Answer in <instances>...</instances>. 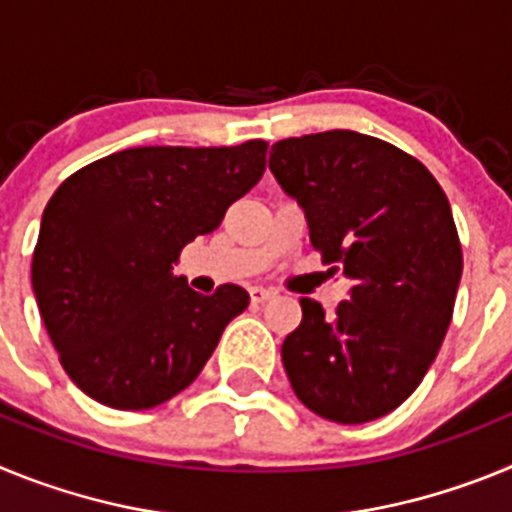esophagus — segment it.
Instances as JSON below:
<instances>
[{
    "label": "esophagus",
    "instance_id": "obj_1",
    "mask_svg": "<svg viewBox=\"0 0 512 512\" xmlns=\"http://www.w3.org/2000/svg\"><path fill=\"white\" fill-rule=\"evenodd\" d=\"M271 297H274V292H271V289H264V287H253L251 289L253 305H264V302L271 300Z\"/></svg>",
    "mask_w": 512,
    "mask_h": 512
}]
</instances>
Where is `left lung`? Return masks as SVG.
I'll use <instances>...</instances> for the list:
<instances>
[{"instance_id": "obj_1", "label": "left lung", "mask_w": 512, "mask_h": 512, "mask_svg": "<svg viewBox=\"0 0 512 512\" xmlns=\"http://www.w3.org/2000/svg\"><path fill=\"white\" fill-rule=\"evenodd\" d=\"M269 169L330 274L351 282L333 318L300 300L282 343L289 384L333 423L382 418L423 382L449 330L464 264L449 200L418 158L354 130L279 140Z\"/></svg>"}]
</instances>
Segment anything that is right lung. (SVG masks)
Here are the masks:
<instances>
[{"instance_id": "add662e5", "label": "right lung", "mask_w": 512, "mask_h": 512, "mask_svg": "<svg viewBox=\"0 0 512 512\" xmlns=\"http://www.w3.org/2000/svg\"><path fill=\"white\" fill-rule=\"evenodd\" d=\"M264 140L143 146L71 174L40 220L33 292L71 382L117 410H148L189 387L248 292L197 295L174 264L259 182Z\"/></svg>"}]
</instances>
